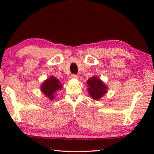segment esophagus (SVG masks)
<instances>
[{
    "instance_id": "1",
    "label": "esophagus",
    "mask_w": 154,
    "mask_h": 154,
    "mask_svg": "<svg viewBox=\"0 0 154 154\" xmlns=\"http://www.w3.org/2000/svg\"><path fill=\"white\" fill-rule=\"evenodd\" d=\"M71 78H73V79H77L78 78H79V77H78L77 75L73 74V75H71Z\"/></svg>"
}]
</instances>
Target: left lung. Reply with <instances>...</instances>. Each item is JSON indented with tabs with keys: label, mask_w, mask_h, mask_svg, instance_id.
Instances as JSON below:
<instances>
[{
	"label": "left lung",
	"mask_w": 154,
	"mask_h": 154,
	"mask_svg": "<svg viewBox=\"0 0 154 154\" xmlns=\"http://www.w3.org/2000/svg\"><path fill=\"white\" fill-rule=\"evenodd\" d=\"M88 93L94 100H99L107 92V87L103 81L94 76L87 81Z\"/></svg>",
	"instance_id": "left-lung-1"
}]
</instances>
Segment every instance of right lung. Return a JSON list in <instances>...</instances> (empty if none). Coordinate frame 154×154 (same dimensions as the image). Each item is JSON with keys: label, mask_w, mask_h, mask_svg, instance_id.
<instances>
[{"label": "right lung", "mask_w": 154, "mask_h": 154, "mask_svg": "<svg viewBox=\"0 0 154 154\" xmlns=\"http://www.w3.org/2000/svg\"><path fill=\"white\" fill-rule=\"evenodd\" d=\"M62 87L63 86L60 83V81L55 77L51 76L42 83L41 91L49 99L54 100L55 99V93L57 91H60Z\"/></svg>", "instance_id": "right-lung-1"}]
</instances>
